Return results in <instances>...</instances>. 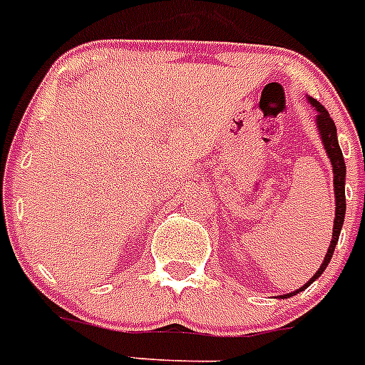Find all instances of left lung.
<instances>
[{
  "label": "left lung",
  "instance_id": "1",
  "mask_svg": "<svg viewBox=\"0 0 365 365\" xmlns=\"http://www.w3.org/2000/svg\"><path fill=\"white\" fill-rule=\"evenodd\" d=\"M308 102L310 106L314 107L317 115H315V122H317V130H319L321 140H323L324 150H327V155H329L330 163H332V174H334V197H336V217H334V226H332V241H330V247L324 254V259L321 263V267L317 269L314 277L310 280L306 282L304 286L301 289H297L293 293H286V295H280V299H287V297L297 295L299 292L306 289V287L310 286L312 282H315L317 278L323 274V271L327 269V265L332 259L334 249H336V243L339 240V232H341V226H344V219H345V161H344V154H341V148L338 145V133H336V124L330 118L329 111L321 106L317 100L314 98H308Z\"/></svg>",
  "mask_w": 365,
  "mask_h": 365
}]
</instances>
